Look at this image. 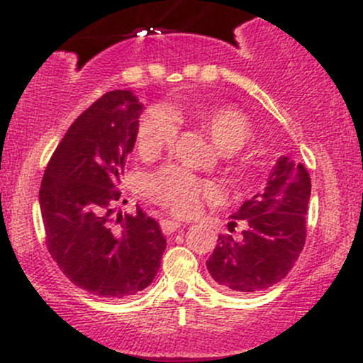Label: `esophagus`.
Masks as SVG:
<instances>
[{"label": "esophagus", "mask_w": 363, "mask_h": 363, "mask_svg": "<svg viewBox=\"0 0 363 363\" xmlns=\"http://www.w3.org/2000/svg\"><path fill=\"white\" fill-rule=\"evenodd\" d=\"M160 227H162V232H164L165 235H170V234H174V232H177L182 225L176 222V220H162Z\"/></svg>", "instance_id": "obj_1"}]
</instances>
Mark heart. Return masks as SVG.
<instances>
[{"label": "heart", "instance_id": "b5f03b06", "mask_svg": "<svg viewBox=\"0 0 363 363\" xmlns=\"http://www.w3.org/2000/svg\"><path fill=\"white\" fill-rule=\"evenodd\" d=\"M194 121L208 133L222 153H235L251 140V124L242 112L232 107H208L194 112ZM177 138V119L165 106H153L145 112L138 126V150L143 157H155L174 145ZM150 193L158 203L176 211L191 215L198 210L201 199L216 196L210 182L194 179L179 167H165L150 177Z\"/></svg>", "mask_w": 363, "mask_h": 363}]
</instances>
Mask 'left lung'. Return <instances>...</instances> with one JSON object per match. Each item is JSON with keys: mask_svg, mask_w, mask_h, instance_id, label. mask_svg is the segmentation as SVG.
I'll return each mask as SVG.
<instances>
[{"mask_svg": "<svg viewBox=\"0 0 363 363\" xmlns=\"http://www.w3.org/2000/svg\"><path fill=\"white\" fill-rule=\"evenodd\" d=\"M311 177L301 162L281 155L269 172L264 191L230 215L228 228L242 220V240L218 235L206 268L225 290L254 294L281 281L306 244V215Z\"/></svg>", "mask_w": 363, "mask_h": 363, "instance_id": "8db88e82", "label": "left lung"}]
</instances>
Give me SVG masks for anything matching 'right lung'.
<instances>
[{
	"instance_id": "right-lung-1",
	"label": "right lung",
	"mask_w": 363,
	"mask_h": 363,
	"mask_svg": "<svg viewBox=\"0 0 363 363\" xmlns=\"http://www.w3.org/2000/svg\"><path fill=\"white\" fill-rule=\"evenodd\" d=\"M141 112L143 104L131 90L102 95L66 131L40 184L52 259L69 281L104 298H126L147 289L167 245L160 225L140 206L135 215L112 218Z\"/></svg>"
}]
</instances>
